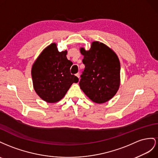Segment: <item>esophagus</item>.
<instances>
[{
    "label": "esophagus",
    "mask_w": 158,
    "mask_h": 158,
    "mask_svg": "<svg viewBox=\"0 0 158 158\" xmlns=\"http://www.w3.org/2000/svg\"><path fill=\"white\" fill-rule=\"evenodd\" d=\"M75 75L77 77L79 78V77H80V74H79V73H76L75 74Z\"/></svg>",
    "instance_id": "obj_1"
}]
</instances>
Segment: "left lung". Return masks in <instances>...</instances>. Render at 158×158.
I'll use <instances>...</instances> for the list:
<instances>
[{"instance_id":"8db88e82","label":"left lung","mask_w":158,"mask_h":158,"mask_svg":"<svg viewBox=\"0 0 158 158\" xmlns=\"http://www.w3.org/2000/svg\"><path fill=\"white\" fill-rule=\"evenodd\" d=\"M84 56L85 69L81 75L79 86L85 94L96 103H104L113 97L120 86V64L116 54L98 42L91 49H81Z\"/></svg>"}]
</instances>
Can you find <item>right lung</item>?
Returning a JSON list of instances; mask_svg holds the SVG:
<instances>
[{
    "instance_id": "obj_1",
    "label": "right lung",
    "mask_w": 158,
    "mask_h": 158,
    "mask_svg": "<svg viewBox=\"0 0 158 158\" xmlns=\"http://www.w3.org/2000/svg\"><path fill=\"white\" fill-rule=\"evenodd\" d=\"M67 51L59 52L56 44L49 45L40 54L31 69L35 91L44 101H60L73 83L79 79L70 73L73 65L66 57Z\"/></svg>"
}]
</instances>
